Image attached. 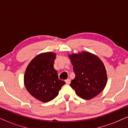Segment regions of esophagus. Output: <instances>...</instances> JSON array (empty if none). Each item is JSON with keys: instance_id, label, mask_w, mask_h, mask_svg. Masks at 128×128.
<instances>
[{"instance_id": "obj_1", "label": "esophagus", "mask_w": 128, "mask_h": 128, "mask_svg": "<svg viewBox=\"0 0 128 128\" xmlns=\"http://www.w3.org/2000/svg\"><path fill=\"white\" fill-rule=\"evenodd\" d=\"M65 82H66V83L67 84H69L70 83V80L68 78V79L65 80Z\"/></svg>"}]
</instances>
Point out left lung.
Returning <instances> with one entry per match:
<instances>
[{"label":"left lung","mask_w":128,"mask_h":128,"mask_svg":"<svg viewBox=\"0 0 128 128\" xmlns=\"http://www.w3.org/2000/svg\"><path fill=\"white\" fill-rule=\"evenodd\" d=\"M69 57L75 73L70 86L77 95L88 100L98 95L107 80L106 68L101 59L88 52L73 54Z\"/></svg>","instance_id":"obj_1"}]
</instances>
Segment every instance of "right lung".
<instances>
[{
	"mask_svg": "<svg viewBox=\"0 0 128 128\" xmlns=\"http://www.w3.org/2000/svg\"><path fill=\"white\" fill-rule=\"evenodd\" d=\"M55 56L52 52L36 56L27 66L24 76V86L29 93L44 102L55 98L65 84L59 79L54 68Z\"/></svg>",
	"mask_w": 128,
	"mask_h": 128,
	"instance_id": "right-lung-1",
	"label": "right lung"
}]
</instances>
